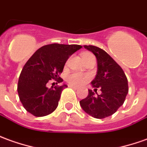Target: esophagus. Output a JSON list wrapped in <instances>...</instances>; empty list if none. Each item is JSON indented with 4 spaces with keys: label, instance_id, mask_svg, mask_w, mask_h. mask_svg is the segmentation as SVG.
I'll return each mask as SVG.
<instances>
[{
    "label": "esophagus",
    "instance_id": "obj_1",
    "mask_svg": "<svg viewBox=\"0 0 147 147\" xmlns=\"http://www.w3.org/2000/svg\"><path fill=\"white\" fill-rule=\"evenodd\" d=\"M69 88H72V89H74V90H77V89H78V88H77V87H76V86H73V85H69Z\"/></svg>",
    "mask_w": 147,
    "mask_h": 147
}]
</instances>
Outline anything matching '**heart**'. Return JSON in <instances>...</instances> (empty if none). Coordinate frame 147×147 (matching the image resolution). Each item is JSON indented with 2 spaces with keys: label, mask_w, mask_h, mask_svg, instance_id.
<instances>
[{
  "label": "heart",
  "mask_w": 147,
  "mask_h": 147,
  "mask_svg": "<svg viewBox=\"0 0 147 147\" xmlns=\"http://www.w3.org/2000/svg\"><path fill=\"white\" fill-rule=\"evenodd\" d=\"M87 54H89V53H85L83 55V56ZM88 76L79 72L71 73L67 76V81L71 85H76V86H80L82 84H85L88 81Z\"/></svg>",
  "instance_id": "1"
}]
</instances>
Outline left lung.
<instances>
[{
    "mask_svg": "<svg viewBox=\"0 0 147 147\" xmlns=\"http://www.w3.org/2000/svg\"><path fill=\"white\" fill-rule=\"evenodd\" d=\"M97 59V74L91 85L100 88L101 95H95L88 90V95L80 101L81 107L91 116L104 119L111 116L123 104L128 93V81L123 70L107 52L93 45H84Z\"/></svg>",
    "mask_w": 147,
    "mask_h": 147,
    "instance_id": "left-lung-1",
    "label": "left lung"
}]
</instances>
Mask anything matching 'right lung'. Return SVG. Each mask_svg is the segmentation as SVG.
I'll use <instances>...</instances> for the list:
<instances>
[{
    "instance_id": "right-lung-1",
    "label": "right lung",
    "mask_w": 147,
    "mask_h": 147,
    "mask_svg": "<svg viewBox=\"0 0 147 147\" xmlns=\"http://www.w3.org/2000/svg\"><path fill=\"white\" fill-rule=\"evenodd\" d=\"M82 48L78 45L52 44L35 52L24 64L19 77L17 91L25 110L34 116L48 115L56 109L66 84L47 88L52 80L63 82L59 77L65 63L74 52Z\"/></svg>"
}]
</instances>
